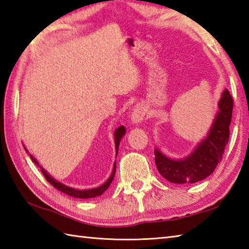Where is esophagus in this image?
I'll return each instance as SVG.
<instances>
[{
	"instance_id": "obj_1",
	"label": "esophagus",
	"mask_w": 249,
	"mask_h": 249,
	"mask_svg": "<svg viewBox=\"0 0 249 249\" xmlns=\"http://www.w3.org/2000/svg\"><path fill=\"white\" fill-rule=\"evenodd\" d=\"M146 112H147V109L143 104L136 105L135 109L133 110V113H131V122L135 124L140 123V122L144 120Z\"/></svg>"
}]
</instances>
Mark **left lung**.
<instances>
[{
    "instance_id": "8db88e82",
    "label": "left lung",
    "mask_w": 249,
    "mask_h": 249,
    "mask_svg": "<svg viewBox=\"0 0 249 249\" xmlns=\"http://www.w3.org/2000/svg\"><path fill=\"white\" fill-rule=\"evenodd\" d=\"M218 106L219 111L208 137L188 157L174 160L166 157L160 151H154L157 170L169 182L185 184L201 181L212 174L221 161L229 141V126L233 109V98L228 89H225Z\"/></svg>"
}]
</instances>
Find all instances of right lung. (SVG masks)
<instances>
[{
  "label": "right lung",
  "mask_w": 249,
  "mask_h": 249,
  "mask_svg": "<svg viewBox=\"0 0 249 249\" xmlns=\"http://www.w3.org/2000/svg\"><path fill=\"white\" fill-rule=\"evenodd\" d=\"M125 127L124 126H120V127L115 130L114 133V141H115V149H116V153H118V149H119V144H120V141L122 139V137H123L125 135ZM31 156V155H30ZM32 160H33L36 165H38V162H37L33 157L31 156ZM115 168H116V165L114 162V166H113V171H112V174H111V177L108 178V181L104 183L102 186H99L97 188H93V189H87V190H78V189H73V188H71V187H67L65 186V185H63L62 183H59L56 182L55 179L53 178H51L48 173H47L43 168L40 167V170L41 172H43V174L45 176L46 179L48 181L52 186H53L54 188H56L57 190H60V192L66 194L67 196H71V197H73V198H79V199H88V198H94V197H97V196H100L102 195L106 189H107L109 187V185L112 183L113 181V178H114V173H115Z\"/></svg>",
  "instance_id": "obj_1"
}]
</instances>
